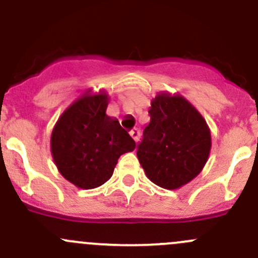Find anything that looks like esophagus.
Masks as SVG:
<instances>
[{"instance_id":"1","label":"esophagus","mask_w":258,"mask_h":258,"mask_svg":"<svg viewBox=\"0 0 258 258\" xmlns=\"http://www.w3.org/2000/svg\"><path fill=\"white\" fill-rule=\"evenodd\" d=\"M130 135H131V137L132 139L135 140V142H139V140H140V130H137V128H135V130H132L131 132H130Z\"/></svg>"}]
</instances>
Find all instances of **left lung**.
I'll list each match as a JSON object with an SVG mask.
<instances>
[{
    "label": "left lung",
    "instance_id": "8db88e82",
    "mask_svg": "<svg viewBox=\"0 0 258 258\" xmlns=\"http://www.w3.org/2000/svg\"><path fill=\"white\" fill-rule=\"evenodd\" d=\"M151 121L137 145L146 176L166 189L192 181L206 165L211 134L201 113L182 96L161 92L151 101Z\"/></svg>",
    "mask_w": 258,
    "mask_h": 258
}]
</instances>
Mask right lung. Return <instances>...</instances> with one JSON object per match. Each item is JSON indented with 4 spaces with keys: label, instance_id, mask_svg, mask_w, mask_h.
Segmentation results:
<instances>
[{
    "label": "right lung",
    "instance_id": "obj_1",
    "mask_svg": "<svg viewBox=\"0 0 258 258\" xmlns=\"http://www.w3.org/2000/svg\"><path fill=\"white\" fill-rule=\"evenodd\" d=\"M107 105L102 91L86 93L66 108L52 130L54 163L80 188H96L108 181L119 156L136 147L118 119L106 114Z\"/></svg>",
    "mask_w": 258,
    "mask_h": 258
}]
</instances>
